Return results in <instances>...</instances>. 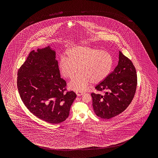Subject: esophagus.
<instances>
[{
	"mask_svg": "<svg viewBox=\"0 0 158 158\" xmlns=\"http://www.w3.org/2000/svg\"><path fill=\"white\" fill-rule=\"evenodd\" d=\"M83 94H84V93L82 91H76V94L77 96H81Z\"/></svg>",
	"mask_w": 158,
	"mask_h": 158,
	"instance_id": "34e87169",
	"label": "esophagus"
}]
</instances>
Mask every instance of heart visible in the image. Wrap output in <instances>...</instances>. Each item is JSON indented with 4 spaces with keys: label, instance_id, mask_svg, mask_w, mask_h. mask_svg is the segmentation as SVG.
<instances>
[{
    "label": "heart",
    "instance_id": "obj_1",
    "mask_svg": "<svg viewBox=\"0 0 158 158\" xmlns=\"http://www.w3.org/2000/svg\"><path fill=\"white\" fill-rule=\"evenodd\" d=\"M113 65L111 54L106 51L86 46L71 48L67 56H62L59 62V69L65 78H72L79 73L69 84L72 89L85 90L89 84L100 83L107 77Z\"/></svg>",
    "mask_w": 158,
    "mask_h": 158
}]
</instances>
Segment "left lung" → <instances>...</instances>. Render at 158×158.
Listing matches in <instances>:
<instances>
[{
	"label": "left lung",
	"instance_id": "1",
	"mask_svg": "<svg viewBox=\"0 0 158 158\" xmlns=\"http://www.w3.org/2000/svg\"><path fill=\"white\" fill-rule=\"evenodd\" d=\"M137 86L135 68L119 51L118 66L95 86L103 94L92 93L93 106L98 117L110 119L124 111L134 98Z\"/></svg>",
	"mask_w": 158,
	"mask_h": 158
}]
</instances>
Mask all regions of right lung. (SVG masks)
Returning <instances> with one entry per match:
<instances>
[{"label": "right lung", "instance_id": "obj_1", "mask_svg": "<svg viewBox=\"0 0 158 158\" xmlns=\"http://www.w3.org/2000/svg\"><path fill=\"white\" fill-rule=\"evenodd\" d=\"M56 54L49 46L31 51L17 72L21 99L31 113L42 120L58 124L67 118L76 97L60 78Z\"/></svg>", "mask_w": 158, "mask_h": 158}]
</instances>
